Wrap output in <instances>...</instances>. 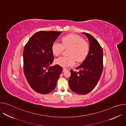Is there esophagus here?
<instances>
[{
    "label": "esophagus",
    "mask_w": 126,
    "mask_h": 126,
    "mask_svg": "<svg viewBox=\"0 0 126 126\" xmlns=\"http://www.w3.org/2000/svg\"><path fill=\"white\" fill-rule=\"evenodd\" d=\"M66 70H68V69L67 68H63V72H64Z\"/></svg>",
    "instance_id": "obj_1"
}]
</instances>
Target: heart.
<instances>
[{
    "label": "heart",
    "instance_id": "heart-1",
    "mask_svg": "<svg viewBox=\"0 0 126 126\" xmlns=\"http://www.w3.org/2000/svg\"><path fill=\"white\" fill-rule=\"evenodd\" d=\"M61 44L53 43L51 50L54 55H60L63 49L69 48L67 57H61L55 60V63L63 67L73 66L76 60L77 62H83L88 55L90 51L89 43L80 36L69 34L62 37Z\"/></svg>",
    "mask_w": 126,
    "mask_h": 126
}]
</instances>
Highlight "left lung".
I'll return each mask as SVG.
<instances>
[{"instance_id":"1","label":"left lung","mask_w":126,"mask_h":126,"mask_svg":"<svg viewBox=\"0 0 126 126\" xmlns=\"http://www.w3.org/2000/svg\"><path fill=\"white\" fill-rule=\"evenodd\" d=\"M83 33L89 40L90 51L83 63L76 68L79 72L70 70L69 80L71 90L81 95L92 91L100 78L103 67V53L100 44L91 34Z\"/></svg>"}]
</instances>
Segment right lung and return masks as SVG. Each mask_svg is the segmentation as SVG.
Returning <instances> with one entry per match:
<instances>
[{"instance_id":"add662e5","label":"right lung","mask_w":126,"mask_h":126,"mask_svg":"<svg viewBox=\"0 0 126 126\" xmlns=\"http://www.w3.org/2000/svg\"><path fill=\"white\" fill-rule=\"evenodd\" d=\"M61 31H40L35 33L25 45L23 70L30 87L36 92L46 94L55 89L63 68L54 60L51 47Z\"/></svg>"}]
</instances>
